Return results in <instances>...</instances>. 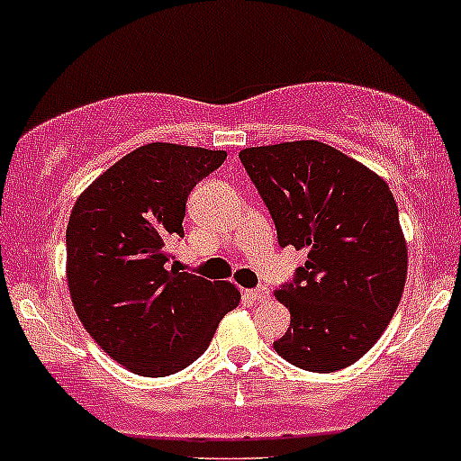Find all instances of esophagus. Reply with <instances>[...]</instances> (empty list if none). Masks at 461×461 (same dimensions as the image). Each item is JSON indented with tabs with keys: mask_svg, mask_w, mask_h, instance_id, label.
Wrapping results in <instances>:
<instances>
[{
	"mask_svg": "<svg viewBox=\"0 0 461 461\" xmlns=\"http://www.w3.org/2000/svg\"><path fill=\"white\" fill-rule=\"evenodd\" d=\"M244 296L246 299H250L252 303H261V301H266L270 296V290L268 288H255V290H244Z\"/></svg>",
	"mask_w": 461,
	"mask_h": 461,
	"instance_id": "obj_1",
	"label": "esophagus"
}]
</instances>
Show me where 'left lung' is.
<instances>
[{"label": "left lung", "mask_w": 461, "mask_h": 461, "mask_svg": "<svg viewBox=\"0 0 461 461\" xmlns=\"http://www.w3.org/2000/svg\"><path fill=\"white\" fill-rule=\"evenodd\" d=\"M240 160L281 249L308 252L275 292L290 310L276 354L316 374L349 367L383 336L407 279V241L387 182L319 140L250 147Z\"/></svg>", "instance_id": "obj_1"}]
</instances>
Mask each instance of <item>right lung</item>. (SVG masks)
Here are the masks:
<instances>
[{
  "label": "right lung",
  "mask_w": 461,
  "mask_h": 461,
  "mask_svg": "<svg viewBox=\"0 0 461 461\" xmlns=\"http://www.w3.org/2000/svg\"><path fill=\"white\" fill-rule=\"evenodd\" d=\"M226 151L151 142L127 153L78 195L68 221V288L87 334L133 374L189 367L241 294L169 266L185 237L193 186Z\"/></svg>",
  "instance_id": "add662e5"
}]
</instances>
